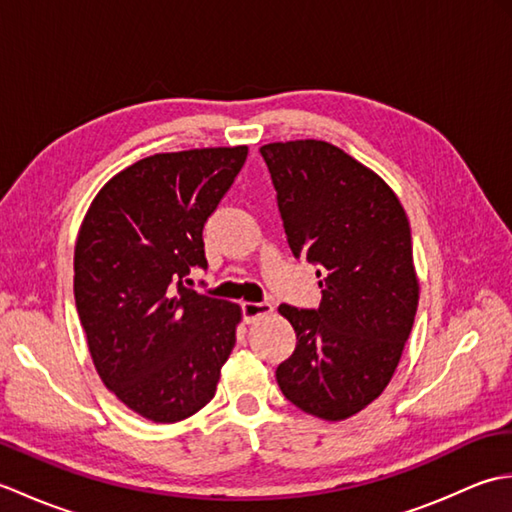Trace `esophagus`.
Segmentation results:
<instances>
[{"label": "esophagus", "mask_w": 512, "mask_h": 512, "mask_svg": "<svg viewBox=\"0 0 512 512\" xmlns=\"http://www.w3.org/2000/svg\"><path fill=\"white\" fill-rule=\"evenodd\" d=\"M273 303H253V301H244L242 303V312L246 323H253L259 317H266V314H273Z\"/></svg>", "instance_id": "obj_1"}]
</instances>
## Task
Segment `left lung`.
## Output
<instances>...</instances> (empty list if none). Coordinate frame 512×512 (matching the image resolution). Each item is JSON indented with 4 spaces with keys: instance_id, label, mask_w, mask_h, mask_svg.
<instances>
[{
    "instance_id": "1",
    "label": "left lung",
    "mask_w": 512,
    "mask_h": 512,
    "mask_svg": "<svg viewBox=\"0 0 512 512\" xmlns=\"http://www.w3.org/2000/svg\"><path fill=\"white\" fill-rule=\"evenodd\" d=\"M288 244L319 264V310L279 306L297 347L277 367L284 396L339 422L383 394L416 319L420 281L411 228L394 189L325 140L262 149Z\"/></svg>"
}]
</instances>
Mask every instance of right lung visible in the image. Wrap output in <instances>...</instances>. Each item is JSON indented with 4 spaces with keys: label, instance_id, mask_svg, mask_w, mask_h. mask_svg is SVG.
<instances>
[{
    "label": "right lung",
    "instance_id": "obj_1",
    "mask_svg": "<svg viewBox=\"0 0 512 512\" xmlns=\"http://www.w3.org/2000/svg\"><path fill=\"white\" fill-rule=\"evenodd\" d=\"M246 145L154 154L94 195L74 246V299L92 363L125 407L178 422L215 396L242 308L182 286L206 268L202 228Z\"/></svg>",
    "mask_w": 512,
    "mask_h": 512
}]
</instances>
